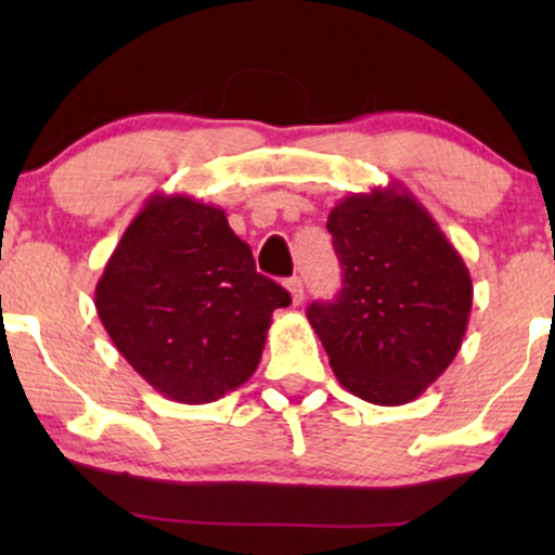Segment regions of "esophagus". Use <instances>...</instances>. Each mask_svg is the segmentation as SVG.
<instances>
[{"label": "esophagus", "mask_w": 555, "mask_h": 555, "mask_svg": "<svg viewBox=\"0 0 555 555\" xmlns=\"http://www.w3.org/2000/svg\"><path fill=\"white\" fill-rule=\"evenodd\" d=\"M286 289H289V297H292V305H299L305 299V286H302V279L292 276L286 279Z\"/></svg>", "instance_id": "esophagus-1"}]
</instances>
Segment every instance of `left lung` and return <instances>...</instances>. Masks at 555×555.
Listing matches in <instances>:
<instances>
[{
	"mask_svg": "<svg viewBox=\"0 0 555 555\" xmlns=\"http://www.w3.org/2000/svg\"><path fill=\"white\" fill-rule=\"evenodd\" d=\"M326 229L344 282L308 321L339 384L380 406L415 401L460 352L473 279L410 190L391 182L336 203Z\"/></svg>",
	"mask_w": 555,
	"mask_h": 555,
	"instance_id": "8db88e82",
	"label": "left lung"
}]
</instances>
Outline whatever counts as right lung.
I'll return each instance as SVG.
<instances>
[{"label":"right lung","instance_id":"add662e5","mask_svg":"<svg viewBox=\"0 0 555 555\" xmlns=\"http://www.w3.org/2000/svg\"><path fill=\"white\" fill-rule=\"evenodd\" d=\"M289 292L256 271L219 206L151 195L95 284V310L119 354L158 393L208 404L256 373Z\"/></svg>","mask_w":555,"mask_h":555}]
</instances>
